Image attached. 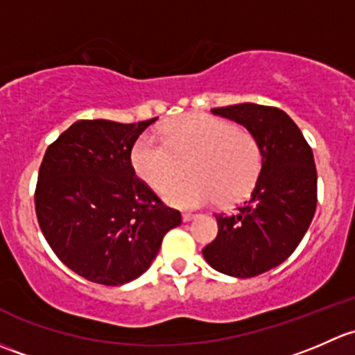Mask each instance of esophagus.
I'll use <instances>...</instances> for the list:
<instances>
[{"mask_svg": "<svg viewBox=\"0 0 355 355\" xmlns=\"http://www.w3.org/2000/svg\"><path fill=\"white\" fill-rule=\"evenodd\" d=\"M195 217H196V214H191V211H184V214H182V220H184V222L193 220Z\"/></svg>", "mask_w": 355, "mask_h": 355, "instance_id": "1", "label": "esophagus"}]
</instances>
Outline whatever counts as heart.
<instances>
[{
	"label": "heart",
	"mask_w": 355,
	"mask_h": 355,
	"mask_svg": "<svg viewBox=\"0 0 355 355\" xmlns=\"http://www.w3.org/2000/svg\"><path fill=\"white\" fill-rule=\"evenodd\" d=\"M193 178L175 185L185 173ZM137 176L179 207H200L217 200L232 205L257 186L263 167L259 141L251 131L208 114H188L166 124L162 141L144 135L131 148Z\"/></svg>",
	"instance_id": "heart-1"
}]
</instances>
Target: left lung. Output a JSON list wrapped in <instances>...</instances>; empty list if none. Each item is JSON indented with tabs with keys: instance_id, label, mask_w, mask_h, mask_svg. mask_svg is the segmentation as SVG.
I'll use <instances>...</instances> for the list:
<instances>
[{
	"instance_id": "1",
	"label": "left lung",
	"mask_w": 355,
	"mask_h": 355,
	"mask_svg": "<svg viewBox=\"0 0 355 355\" xmlns=\"http://www.w3.org/2000/svg\"><path fill=\"white\" fill-rule=\"evenodd\" d=\"M257 137L263 167L251 198L236 214H217L218 234L203 257L217 272L239 279L275 268L294 253L313 220L318 176L313 152L297 124L270 105L211 109Z\"/></svg>"
}]
</instances>
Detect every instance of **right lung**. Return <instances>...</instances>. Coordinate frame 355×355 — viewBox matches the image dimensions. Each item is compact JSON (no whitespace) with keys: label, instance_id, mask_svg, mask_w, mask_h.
I'll list each match as a JSON object with an SVG mask.
<instances>
[{"label":"right lung","instance_id":"obj_1","mask_svg":"<svg viewBox=\"0 0 355 355\" xmlns=\"http://www.w3.org/2000/svg\"><path fill=\"white\" fill-rule=\"evenodd\" d=\"M157 118L137 124L73 123L47 147L35 186V214L58 258L90 282L123 286L157 257L181 224L135 174L131 148Z\"/></svg>","mask_w":355,"mask_h":355}]
</instances>
